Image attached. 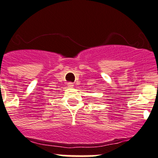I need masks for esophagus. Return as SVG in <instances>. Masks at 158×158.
<instances>
[{
	"instance_id": "esophagus-1",
	"label": "esophagus",
	"mask_w": 158,
	"mask_h": 158,
	"mask_svg": "<svg viewBox=\"0 0 158 158\" xmlns=\"http://www.w3.org/2000/svg\"><path fill=\"white\" fill-rule=\"evenodd\" d=\"M67 85H68V88H73V83H72V82H69V83L67 84Z\"/></svg>"
}]
</instances>
